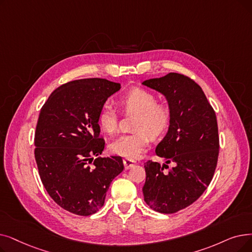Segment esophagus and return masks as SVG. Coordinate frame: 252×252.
Segmentation results:
<instances>
[{"instance_id": "esophagus-1", "label": "esophagus", "mask_w": 252, "mask_h": 252, "mask_svg": "<svg viewBox=\"0 0 252 252\" xmlns=\"http://www.w3.org/2000/svg\"><path fill=\"white\" fill-rule=\"evenodd\" d=\"M136 161L134 159H129V158H125L124 159V165H125V168L127 170V169H130L133 166H135Z\"/></svg>"}]
</instances>
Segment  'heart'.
Segmentation results:
<instances>
[{"label":"heart","instance_id":"obj_1","mask_svg":"<svg viewBox=\"0 0 252 252\" xmlns=\"http://www.w3.org/2000/svg\"><path fill=\"white\" fill-rule=\"evenodd\" d=\"M126 113H136L133 128L136 132L123 135L109 144L113 155L136 158L149 145L151 137L158 138L166 133L171 123V108L165 102L157 101L156 94L141 87H133L118 100ZM97 124L108 135L117 130V116L113 109L105 105L97 114Z\"/></svg>","mask_w":252,"mask_h":252}]
</instances>
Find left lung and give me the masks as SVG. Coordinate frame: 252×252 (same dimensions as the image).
I'll list each match as a JSON object with an SVG mask.
<instances>
[{
  "label": "left lung",
  "mask_w": 252,
  "mask_h": 252,
  "mask_svg": "<svg viewBox=\"0 0 252 252\" xmlns=\"http://www.w3.org/2000/svg\"><path fill=\"white\" fill-rule=\"evenodd\" d=\"M143 84L165 95L171 108L168 133L156 153L176 166L165 172L166 163L147 160L142 190L151 209L171 214L198 200L213 178L220 153L216 115L201 86L188 76L169 73Z\"/></svg>",
  "instance_id": "obj_1"
}]
</instances>
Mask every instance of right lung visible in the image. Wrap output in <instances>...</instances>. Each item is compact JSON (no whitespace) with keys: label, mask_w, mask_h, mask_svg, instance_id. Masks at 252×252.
Here are the masks:
<instances>
[{"label":"right lung","mask_w":252,"mask_h":252,"mask_svg":"<svg viewBox=\"0 0 252 252\" xmlns=\"http://www.w3.org/2000/svg\"><path fill=\"white\" fill-rule=\"evenodd\" d=\"M120 84L101 78L61 85L40 110L35 158L51 199L73 214L89 216L104 205L112 180L124 170L122 157L96 158L105 147L97 114Z\"/></svg>","instance_id":"1"}]
</instances>
